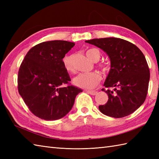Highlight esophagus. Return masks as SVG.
Here are the masks:
<instances>
[{"label":"esophagus","mask_w":159,"mask_h":159,"mask_svg":"<svg viewBox=\"0 0 159 159\" xmlns=\"http://www.w3.org/2000/svg\"><path fill=\"white\" fill-rule=\"evenodd\" d=\"M87 92L92 96H95L97 94V92H95V91H87Z\"/></svg>","instance_id":"obj_1"}]
</instances>
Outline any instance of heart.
Segmentation results:
<instances>
[{
	"mask_svg": "<svg viewBox=\"0 0 159 159\" xmlns=\"http://www.w3.org/2000/svg\"><path fill=\"white\" fill-rule=\"evenodd\" d=\"M86 55L88 58L94 62L98 61L101 53L100 50L97 48H91L87 50ZM64 68L68 72H74L73 67V55H67L63 58L62 60ZM103 70H105V67L102 66ZM101 80V76L99 74L96 72L89 73H80L73 80L74 84L76 86L83 89H93Z\"/></svg>",
	"mask_w": 159,
	"mask_h": 159,
	"instance_id": "heart-1",
	"label": "heart"
}]
</instances>
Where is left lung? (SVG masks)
<instances>
[{
	"instance_id": "1",
	"label": "left lung",
	"mask_w": 159,
	"mask_h": 159,
	"mask_svg": "<svg viewBox=\"0 0 159 159\" xmlns=\"http://www.w3.org/2000/svg\"><path fill=\"white\" fill-rule=\"evenodd\" d=\"M107 53L111 68L104 86L109 100L100 105L101 113L120 118L133 113L146 98L150 70L146 59L139 48L129 42L117 38L86 40ZM113 90H109L112 88Z\"/></svg>"
}]
</instances>
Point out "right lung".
I'll use <instances>...</instances> for the list:
<instances>
[{
  "mask_svg": "<svg viewBox=\"0 0 159 159\" xmlns=\"http://www.w3.org/2000/svg\"><path fill=\"white\" fill-rule=\"evenodd\" d=\"M75 45L63 40L43 42L33 46L20 67L18 92L30 111L42 120L63 117L83 90L73 85L62 60Z\"/></svg>",
  "mask_w": 159,
  "mask_h": 159,
  "instance_id": "right-lung-1",
  "label": "right lung"
}]
</instances>
